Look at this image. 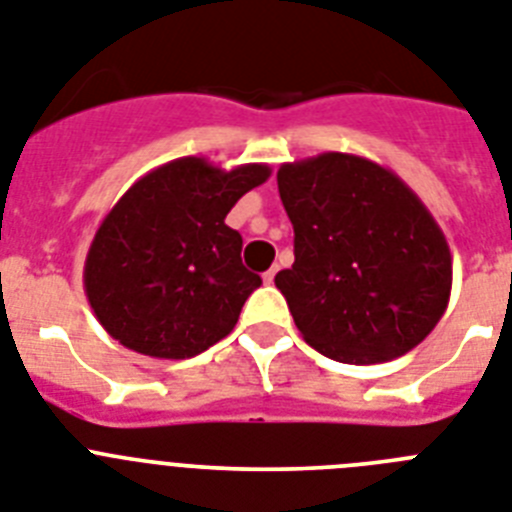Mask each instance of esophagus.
Segmentation results:
<instances>
[{
	"label": "esophagus",
	"mask_w": 512,
	"mask_h": 512,
	"mask_svg": "<svg viewBox=\"0 0 512 512\" xmlns=\"http://www.w3.org/2000/svg\"><path fill=\"white\" fill-rule=\"evenodd\" d=\"M276 273H278V265H273V268H270L268 273H263V281H265V283H273V278H276Z\"/></svg>",
	"instance_id": "esophagus-1"
}]
</instances>
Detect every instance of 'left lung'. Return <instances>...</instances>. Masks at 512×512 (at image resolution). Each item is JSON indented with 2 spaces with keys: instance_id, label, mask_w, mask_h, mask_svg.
Instances as JSON below:
<instances>
[{
  "instance_id": "8db88e82",
  "label": "left lung",
  "mask_w": 512,
  "mask_h": 512,
  "mask_svg": "<svg viewBox=\"0 0 512 512\" xmlns=\"http://www.w3.org/2000/svg\"><path fill=\"white\" fill-rule=\"evenodd\" d=\"M278 192L294 223V265L276 286L312 349L343 364H380L435 330L453 257L401 176L330 150L281 163Z\"/></svg>"
}]
</instances>
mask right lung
Segmentation results:
<instances>
[{
  "mask_svg": "<svg viewBox=\"0 0 512 512\" xmlns=\"http://www.w3.org/2000/svg\"><path fill=\"white\" fill-rule=\"evenodd\" d=\"M268 176V163L221 169L197 156L140 176L85 257V296L103 330L153 359H190L229 336L263 281L242 265L226 216Z\"/></svg>",
  "mask_w": 512,
  "mask_h": 512,
  "instance_id": "obj_1",
  "label": "right lung"
}]
</instances>
